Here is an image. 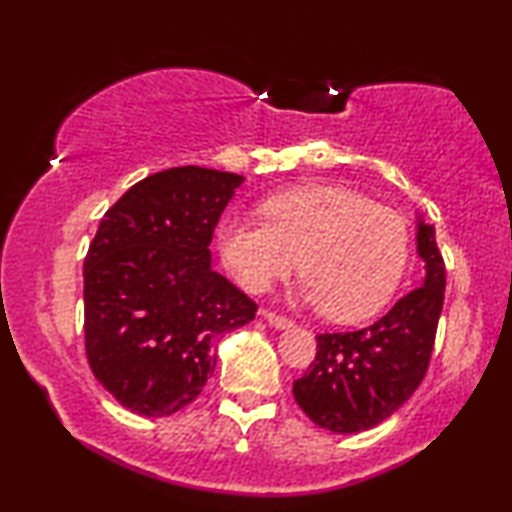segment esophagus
I'll use <instances>...</instances> for the list:
<instances>
[{
  "label": "esophagus",
  "instance_id": "1",
  "mask_svg": "<svg viewBox=\"0 0 512 512\" xmlns=\"http://www.w3.org/2000/svg\"><path fill=\"white\" fill-rule=\"evenodd\" d=\"M261 314H263V319L268 321L270 326H275V328H289V326H293V321L289 317H284V314H277V312H272V310H263Z\"/></svg>",
  "mask_w": 512,
  "mask_h": 512
}]
</instances>
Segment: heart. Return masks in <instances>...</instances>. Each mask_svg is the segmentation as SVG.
Segmentation results:
<instances>
[{
	"instance_id": "obj_1",
	"label": "heart",
	"mask_w": 512,
	"mask_h": 512,
	"mask_svg": "<svg viewBox=\"0 0 512 512\" xmlns=\"http://www.w3.org/2000/svg\"><path fill=\"white\" fill-rule=\"evenodd\" d=\"M265 221L228 219L223 261L244 289L268 291L298 268L305 298L333 321L373 317L401 284L410 254L403 214L342 186H303L270 195Z\"/></svg>"
}]
</instances>
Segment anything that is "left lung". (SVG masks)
<instances>
[{"label":"left lung","mask_w":512,"mask_h":512,"mask_svg":"<svg viewBox=\"0 0 512 512\" xmlns=\"http://www.w3.org/2000/svg\"><path fill=\"white\" fill-rule=\"evenodd\" d=\"M417 251L424 284L375 324L317 335V356L293 382L300 410L321 429L356 433L394 415L422 384L445 300V261L436 230L419 221Z\"/></svg>","instance_id":"8db88e82"}]
</instances>
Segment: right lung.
<instances>
[{"label":"right lung","mask_w":512,"mask_h":512,"mask_svg":"<svg viewBox=\"0 0 512 512\" xmlns=\"http://www.w3.org/2000/svg\"><path fill=\"white\" fill-rule=\"evenodd\" d=\"M242 177L156 172L107 209L83 261L88 366L123 408L172 415L198 398L216 340L258 305L209 268V242Z\"/></svg>","instance_id":"1"}]
</instances>
